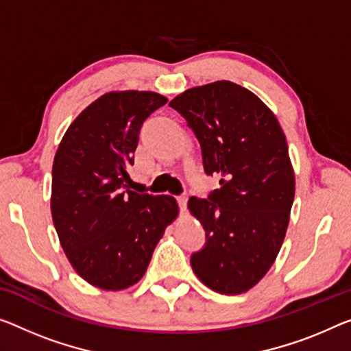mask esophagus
<instances>
[{"label": "esophagus", "instance_id": "1", "mask_svg": "<svg viewBox=\"0 0 351 351\" xmlns=\"http://www.w3.org/2000/svg\"><path fill=\"white\" fill-rule=\"evenodd\" d=\"M177 202H179V207H180L182 212H185L186 202H188V197L185 196V194H182V196H177Z\"/></svg>", "mask_w": 351, "mask_h": 351}]
</instances>
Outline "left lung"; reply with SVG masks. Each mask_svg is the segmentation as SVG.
<instances>
[{
  "mask_svg": "<svg viewBox=\"0 0 351 351\" xmlns=\"http://www.w3.org/2000/svg\"><path fill=\"white\" fill-rule=\"evenodd\" d=\"M202 150L204 171L221 188L188 207L206 230L193 271L215 292H247L276 261L295 197V174L281 125L263 101L232 82L185 90L169 101Z\"/></svg>",
  "mask_w": 351,
  "mask_h": 351,
  "instance_id": "obj_1",
  "label": "left lung"
}]
</instances>
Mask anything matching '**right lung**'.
<instances>
[{
  "label": "right lung",
  "instance_id": "right-lung-1",
  "mask_svg": "<svg viewBox=\"0 0 351 351\" xmlns=\"http://www.w3.org/2000/svg\"><path fill=\"white\" fill-rule=\"evenodd\" d=\"M166 101L149 90L101 95L70 123L55 155L53 224L75 271L99 289L136 284L179 213L172 196L132 191L127 172L144 121Z\"/></svg>",
  "mask_w": 351,
  "mask_h": 351
}]
</instances>
